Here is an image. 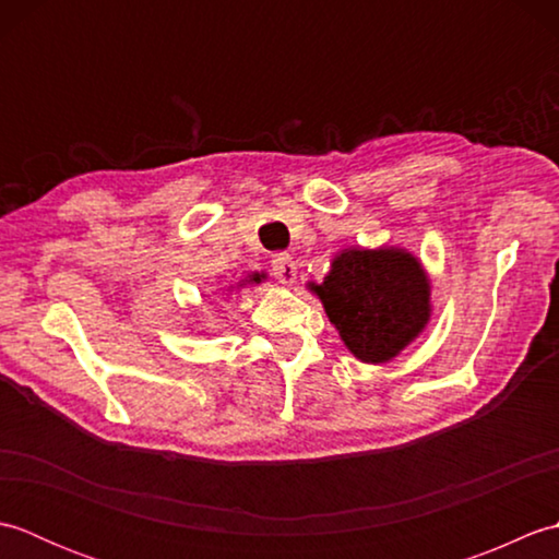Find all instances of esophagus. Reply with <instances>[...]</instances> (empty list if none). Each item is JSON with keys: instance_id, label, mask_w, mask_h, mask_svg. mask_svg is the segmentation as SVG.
I'll return each mask as SVG.
<instances>
[{"instance_id": "esophagus-1", "label": "esophagus", "mask_w": 559, "mask_h": 559, "mask_svg": "<svg viewBox=\"0 0 559 559\" xmlns=\"http://www.w3.org/2000/svg\"><path fill=\"white\" fill-rule=\"evenodd\" d=\"M271 271L281 286H293L295 276H298V266H295V261L290 254L281 252V254H273L271 259Z\"/></svg>"}]
</instances>
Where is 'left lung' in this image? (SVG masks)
Instances as JSON below:
<instances>
[{"mask_svg": "<svg viewBox=\"0 0 559 559\" xmlns=\"http://www.w3.org/2000/svg\"><path fill=\"white\" fill-rule=\"evenodd\" d=\"M312 290L362 362L396 358L430 319V281L403 249H343Z\"/></svg>", "mask_w": 559, "mask_h": 559, "instance_id": "1", "label": "left lung"}]
</instances>
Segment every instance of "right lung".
Here are the masks:
<instances>
[{"label":"right lung","instance_id":"1","mask_svg":"<svg viewBox=\"0 0 559 559\" xmlns=\"http://www.w3.org/2000/svg\"><path fill=\"white\" fill-rule=\"evenodd\" d=\"M261 278H264V273H252V276H249V281L254 283H261Z\"/></svg>","mask_w":559,"mask_h":559}]
</instances>
